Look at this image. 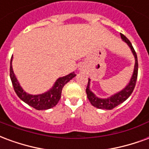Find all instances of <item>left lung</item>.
Listing matches in <instances>:
<instances>
[{"instance_id": "1", "label": "left lung", "mask_w": 149, "mask_h": 149, "mask_svg": "<svg viewBox=\"0 0 149 149\" xmlns=\"http://www.w3.org/2000/svg\"><path fill=\"white\" fill-rule=\"evenodd\" d=\"M120 37L122 40L127 43V45L129 46V48L131 49L132 52L133 53L135 57V66H134V71H133V74L132 76V78L126 87L122 89L120 92H119L117 93L112 95L109 98H105V99H101L97 97L95 94L90 90V79H88V82L87 88H86V93H87L88 99L89 100L90 103L92 105L96 107L97 109H112L115 107L119 105L120 104L123 103L124 101L128 99V97H130L132 93L134 90V88L136 86V79H137V73H138V61H137V56L136 53L135 52L133 47L132 45L131 42L129 41V40L125 37V35L120 33Z\"/></svg>"}]
</instances>
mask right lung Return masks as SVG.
Listing matches in <instances>:
<instances>
[{"mask_svg":"<svg viewBox=\"0 0 149 149\" xmlns=\"http://www.w3.org/2000/svg\"><path fill=\"white\" fill-rule=\"evenodd\" d=\"M12 61H13V57L11 58V61H10V79H11L12 84H13L16 93L18 97L23 100L24 103L28 104L29 106L33 107L37 110L49 109L56 106L61 99L62 88L65 86V84H67L68 81L76 77L74 72H71L70 74L67 75L65 77L58 78L52 88L48 92L40 94V95H31V94L25 93L23 90V88L21 87L13 70Z\"/></svg>","mask_w":149,"mask_h":149,"instance_id":"obj_1","label":"right lung"}]
</instances>
